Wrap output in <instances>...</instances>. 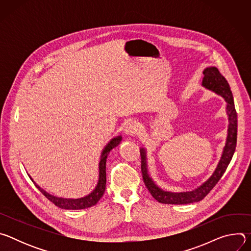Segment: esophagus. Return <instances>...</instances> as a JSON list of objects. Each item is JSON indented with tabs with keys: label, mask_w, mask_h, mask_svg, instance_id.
<instances>
[{
	"label": "esophagus",
	"mask_w": 251,
	"mask_h": 251,
	"mask_svg": "<svg viewBox=\"0 0 251 251\" xmlns=\"http://www.w3.org/2000/svg\"><path fill=\"white\" fill-rule=\"evenodd\" d=\"M138 130H139V125L135 120L130 119L125 123V133L127 135L133 136L138 132Z\"/></svg>",
	"instance_id": "obj_1"
}]
</instances>
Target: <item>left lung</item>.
<instances>
[{"label": "left lung", "mask_w": 251, "mask_h": 251, "mask_svg": "<svg viewBox=\"0 0 251 251\" xmlns=\"http://www.w3.org/2000/svg\"><path fill=\"white\" fill-rule=\"evenodd\" d=\"M203 78L201 85L221 95L226 102V114L228 117V127H227V136L226 140V145L223 150L222 157L219 161V164L213 171L212 175L207 178V180L202 183L198 188L189 191V192H180L174 193L162 190L156 183L153 181V178L150 176L148 171V163H147V151L146 148L141 147V170L143 180H144L145 186L148 191L152 195V197L161 203L167 204H188L193 202H198L201 201L211 190L218 184L221 180V177L225 174L228 164L230 163L232 156L236 147V138H237V115L234 107L233 96L226 79L221 75L219 69L214 66L206 67L203 71Z\"/></svg>", "instance_id": "1"}]
</instances>
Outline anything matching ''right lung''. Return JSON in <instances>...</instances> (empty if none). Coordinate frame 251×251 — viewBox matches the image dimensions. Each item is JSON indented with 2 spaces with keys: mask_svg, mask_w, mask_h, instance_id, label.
I'll use <instances>...</instances> for the list:
<instances>
[{
  "mask_svg": "<svg viewBox=\"0 0 251 251\" xmlns=\"http://www.w3.org/2000/svg\"><path fill=\"white\" fill-rule=\"evenodd\" d=\"M122 141V136H117L113 139H111L108 144H107L104 149L101 152V156H100V160H99V176H98V182L97 185L95 187V189L88 194L87 196L83 197V198H79V199H65V198H58L55 197L53 195L49 194L48 192H46L44 189H42L39 185H37L30 176L29 178L32 181V183L34 184V186L37 187L40 192L47 198L49 199L51 202H53L56 206L63 208V209H83V208H87L90 206L95 205L98 201L102 198L104 192H105V188H106V160H107V156L110 153V151L117 147L120 142Z\"/></svg>",
  "mask_w": 251,
  "mask_h": 251,
  "instance_id": "right-lung-1",
  "label": "right lung"
}]
</instances>
